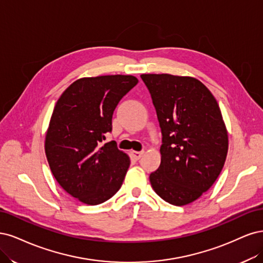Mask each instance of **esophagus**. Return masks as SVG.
Returning a JSON list of instances; mask_svg holds the SVG:
<instances>
[{
	"instance_id": "1",
	"label": "esophagus",
	"mask_w": 263,
	"mask_h": 263,
	"mask_svg": "<svg viewBox=\"0 0 263 263\" xmlns=\"http://www.w3.org/2000/svg\"><path fill=\"white\" fill-rule=\"evenodd\" d=\"M143 154H144L143 151H141V152H139V151H131V155H132L135 159H140Z\"/></svg>"
}]
</instances>
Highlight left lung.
I'll list each match as a JSON object with an SVG mask.
<instances>
[{"instance_id":"obj_1","label":"left lung","mask_w":263,"mask_h":263,"mask_svg":"<svg viewBox=\"0 0 263 263\" xmlns=\"http://www.w3.org/2000/svg\"><path fill=\"white\" fill-rule=\"evenodd\" d=\"M155 106L163 145L160 165L149 175L152 188L181 206L208 191L224 167L228 133L209 88L192 76L142 74Z\"/></svg>"}]
</instances>
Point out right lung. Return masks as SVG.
Wrapping results in <instances>:
<instances>
[{
    "label": "right lung",
    "instance_id": "obj_1",
    "mask_svg": "<svg viewBox=\"0 0 263 263\" xmlns=\"http://www.w3.org/2000/svg\"><path fill=\"white\" fill-rule=\"evenodd\" d=\"M138 82L120 74L82 78L54 106L45 140L47 160L59 184L84 204L104 203L123 182L129 155L115 141L101 142L112 129L118 103Z\"/></svg>",
    "mask_w": 263,
    "mask_h": 263
}]
</instances>
